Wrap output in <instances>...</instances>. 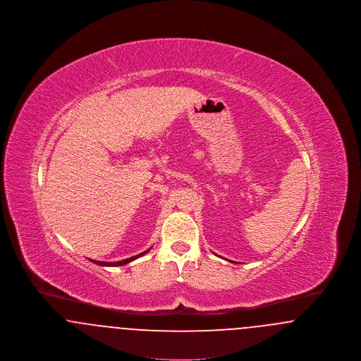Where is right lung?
<instances>
[{
	"mask_svg": "<svg viewBox=\"0 0 361 361\" xmlns=\"http://www.w3.org/2000/svg\"><path fill=\"white\" fill-rule=\"evenodd\" d=\"M149 250H150V249H149ZM149 250H146V252H143V253H139V255L134 256V257L121 259V261H118V262H105V261H96V259H90V261H92V262H94V264H97V265H102V267H121V265H126V264H128V262L134 261L135 258L140 257V256L146 255Z\"/></svg>",
	"mask_w": 361,
	"mask_h": 361,
	"instance_id": "obj_1",
	"label": "right lung"
}]
</instances>
